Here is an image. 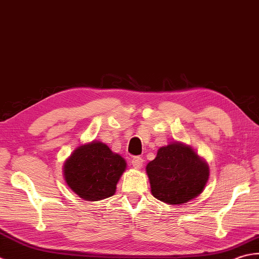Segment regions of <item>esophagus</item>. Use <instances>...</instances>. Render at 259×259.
<instances>
[{
    "label": "esophagus",
    "mask_w": 259,
    "mask_h": 259,
    "mask_svg": "<svg viewBox=\"0 0 259 259\" xmlns=\"http://www.w3.org/2000/svg\"><path fill=\"white\" fill-rule=\"evenodd\" d=\"M143 163H144V160L142 159V157H133V160H132V165H133L135 168H141L143 166Z\"/></svg>",
    "instance_id": "obj_1"
}]
</instances>
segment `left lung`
<instances>
[{
	"instance_id": "8db88e82",
	"label": "left lung",
	"mask_w": 259,
	"mask_h": 259,
	"mask_svg": "<svg viewBox=\"0 0 259 259\" xmlns=\"http://www.w3.org/2000/svg\"><path fill=\"white\" fill-rule=\"evenodd\" d=\"M146 173L153 197L172 205L187 203L202 193L209 180V165L190 145L172 142L157 150Z\"/></svg>"
}]
</instances>
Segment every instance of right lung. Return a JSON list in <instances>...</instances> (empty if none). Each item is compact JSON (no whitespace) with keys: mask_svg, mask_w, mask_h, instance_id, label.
Wrapping results in <instances>:
<instances>
[{"mask_svg":"<svg viewBox=\"0 0 259 259\" xmlns=\"http://www.w3.org/2000/svg\"><path fill=\"white\" fill-rule=\"evenodd\" d=\"M126 161L99 141L76 147L63 163L67 186L86 201H99L112 197L126 170Z\"/></svg>","mask_w":259,"mask_h":259,"instance_id":"1","label":"right lung"}]
</instances>
